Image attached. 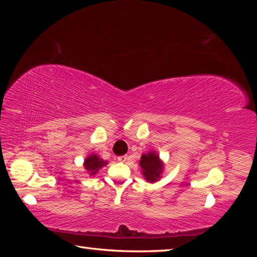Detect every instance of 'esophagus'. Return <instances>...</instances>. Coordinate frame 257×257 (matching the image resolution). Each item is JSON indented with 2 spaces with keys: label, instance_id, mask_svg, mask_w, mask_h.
Masks as SVG:
<instances>
[{
  "label": "esophagus",
  "instance_id": "obj_1",
  "mask_svg": "<svg viewBox=\"0 0 257 257\" xmlns=\"http://www.w3.org/2000/svg\"><path fill=\"white\" fill-rule=\"evenodd\" d=\"M127 160H128V157H127V156H120V157H118V161H119V162H121V163L127 162Z\"/></svg>",
  "mask_w": 257,
  "mask_h": 257
}]
</instances>
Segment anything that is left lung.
<instances>
[{
	"mask_svg": "<svg viewBox=\"0 0 257 257\" xmlns=\"http://www.w3.org/2000/svg\"><path fill=\"white\" fill-rule=\"evenodd\" d=\"M140 168L142 170V174L146 180L150 183L157 182L162 174L164 164L160 160L158 153L156 151H151L147 154H142L140 160Z\"/></svg>",
	"mask_w": 257,
	"mask_h": 257,
	"instance_id": "8db88e82",
	"label": "left lung"
}]
</instances>
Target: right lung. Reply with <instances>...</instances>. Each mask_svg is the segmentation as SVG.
Returning <instances> with one entry per match:
<instances>
[{"label": "right lung", "mask_w": 257, "mask_h": 257, "mask_svg": "<svg viewBox=\"0 0 257 257\" xmlns=\"http://www.w3.org/2000/svg\"><path fill=\"white\" fill-rule=\"evenodd\" d=\"M107 164V161L101 160L96 154H91L84 161V169L89 175H95L99 169Z\"/></svg>", "instance_id": "obj_1"}]
</instances>
